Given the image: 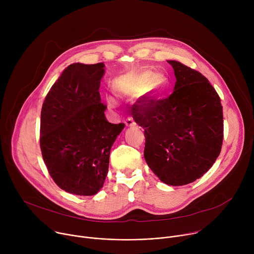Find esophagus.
<instances>
[{
  "label": "esophagus",
  "mask_w": 254,
  "mask_h": 254,
  "mask_svg": "<svg viewBox=\"0 0 254 254\" xmlns=\"http://www.w3.org/2000/svg\"><path fill=\"white\" fill-rule=\"evenodd\" d=\"M125 124H126L127 127H134V126L136 125L132 118H127V119L125 121Z\"/></svg>",
  "instance_id": "esophagus-1"
}]
</instances>
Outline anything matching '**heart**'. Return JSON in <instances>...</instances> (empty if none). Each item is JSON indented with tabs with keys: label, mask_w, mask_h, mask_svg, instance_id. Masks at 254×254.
<instances>
[{
	"label": "heart",
	"mask_w": 254,
	"mask_h": 254,
	"mask_svg": "<svg viewBox=\"0 0 254 254\" xmlns=\"http://www.w3.org/2000/svg\"><path fill=\"white\" fill-rule=\"evenodd\" d=\"M168 78L163 73H156L152 69H143L120 78L116 82V90L125 96H134L142 94L147 99H156L161 96L168 86ZM107 104L114 108L116 101L107 99Z\"/></svg>",
	"instance_id": "heart-1"
}]
</instances>
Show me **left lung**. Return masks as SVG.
<instances>
[{
  "label": "left lung",
  "mask_w": 254,
  "mask_h": 254,
  "mask_svg": "<svg viewBox=\"0 0 254 254\" xmlns=\"http://www.w3.org/2000/svg\"><path fill=\"white\" fill-rule=\"evenodd\" d=\"M173 93L133 104L132 118L144 128L143 156L150 169L170 186L201 178L218 158L223 141L220 97L200 72L175 60Z\"/></svg>",
  "instance_id": "obj_1"
}]
</instances>
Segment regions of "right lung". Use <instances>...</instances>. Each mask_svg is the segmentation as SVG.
I'll list each match as a JSON object with an SVG mask.
<instances>
[{"instance_id":"right-lung-1","label":"right lung","mask_w":254,"mask_h":254,"mask_svg":"<svg viewBox=\"0 0 254 254\" xmlns=\"http://www.w3.org/2000/svg\"><path fill=\"white\" fill-rule=\"evenodd\" d=\"M103 74V63L69 65L42 105V157L56 185L70 194L92 196L102 188L111 149L125 127L106 121L98 90Z\"/></svg>"}]
</instances>
